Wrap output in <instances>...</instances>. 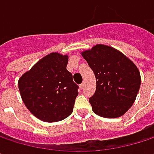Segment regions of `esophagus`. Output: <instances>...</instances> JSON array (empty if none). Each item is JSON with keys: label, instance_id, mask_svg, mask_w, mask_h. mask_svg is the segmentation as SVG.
<instances>
[{"label": "esophagus", "instance_id": "esophagus-1", "mask_svg": "<svg viewBox=\"0 0 154 154\" xmlns=\"http://www.w3.org/2000/svg\"><path fill=\"white\" fill-rule=\"evenodd\" d=\"M79 86H80V88H81V89H83V88L85 87V82H83V83H82V84H81Z\"/></svg>", "mask_w": 154, "mask_h": 154}]
</instances>
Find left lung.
<instances>
[{
  "label": "left lung",
  "instance_id": "left-lung-1",
  "mask_svg": "<svg viewBox=\"0 0 154 154\" xmlns=\"http://www.w3.org/2000/svg\"><path fill=\"white\" fill-rule=\"evenodd\" d=\"M96 78V90L89 103L95 114L118 118L125 114L138 94L141 77L137 66L112 47L97 45L82 52Z\"/></svg>",
  "mask_w": 154,
  "mask_h": 154
}]
</instances>
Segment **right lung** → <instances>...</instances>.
I'll return each mask as SVG.
<instances>
[{
  "instance_id": "right-lung-1",
  "label": "right lung",
  "mask_w": 154,
  "mask_h": 154,
  "mask_svg": "<svg viewBox=\"0 0 154 154\" xmlns=\"http://www.w3.org/2000/svg\"><path fill=\"white\" fill-rule=\"evenodd\" d=\"M68 60L67 55L50 53L18 79L25 105L43 121H60L73 111L79 86L67 69Z\"/></svg>"
}]
</instances>
